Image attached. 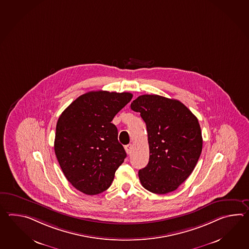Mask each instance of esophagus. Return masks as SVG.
<instances>
[{
  "mask_svg": "<svg viewBox=\"0 0 249 249\" xmlns=\"http://www.w3.org/2000/svg\"><path fill=\"white\" fill-rule=\"evenodd\" d=\"M133 145L131 144H127L125 145V150H126V153L127 155H130L131 152H132Z\"/></svg>",
  "mask_w": 249,
  "mask_h": 249,
  "instance_id": "esophagus-1",
  "label": "esophagus"
}]
</instances>
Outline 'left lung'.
I'll list each match as a JSON object with an SVG mask.
<instances>
[{"mask_svg": "<svg viewBox=\"0 0 249 249\" xmlns=\"http://www.w3.org/2000/svg\"><path fill=\"white\" fill-rule=\"evenodd\" d=\"M130 108L140 112L147 128L149 161L139 170L145 189L155 194L176 190L197 163L203 138L197 118L181 102L157 94H143Z\"/></svg>", "mask_w": 249, "mask_h": 249, "instance_id": "obj_1", "label": "left lung"}]
</instances>
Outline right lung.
Wrapping results in <instances>:
<instances>
[{
	"instance_id": "1",
	"label": "right lung",
	"mask_w": 249,
	"mask_h": 249,
	"mask_svg": "<svg viewBox=\"0 0 249 249\" xmlns=\"http://www.w3.org/2000/svg\"><path fill=\"white\" fill-rule=\"evenodd\" d=\"M132 96L125 92L91 91L77 97L59 117L56 157L67 179L80 192L105 191L126 158L111 121Z\"/></svg>"
}]
</instances>
